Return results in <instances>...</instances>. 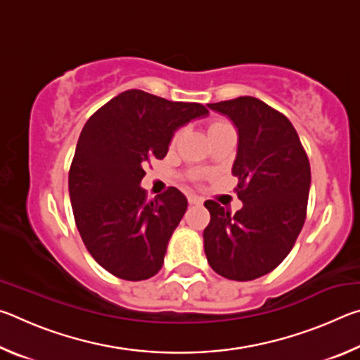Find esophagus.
I'll return each instance as SVG.
<instances>
[{"instance_id": "34e87169", "label": "esophagus", "mask_w": 360, "mask_h": 360, "mask_svg": "<svg viewBox=\"0 0 360 360\" xmlns=\"http://www.w3.org/2000/svg\"><path fill=\"white\" fill-rule=\"evenodd\" d=\"M187 200H188V205H202V200L195 197V195H188Z\"/></svg>"}]
</instances>
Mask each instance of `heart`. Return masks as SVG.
Here are the masks:
<instances>
[{
  "label": "heart",
  "mask_w": 360,
  "mask_h": 360,
  "mask_svg": "<svg viewBox=\"0 0 360 360\" xmlns=\"http://www.w3.org/2000/svg\"><path fill=\"white\" fill-rule=\"evenodd\" d=\"M229 124H225V122H214V124H211L210 130H216V129H221V127H227Z\"/></svg>",
  "instance_id": "1"
}]
</instances>
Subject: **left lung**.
I'll list each match as a JSON object with an SVG mask.
<instances>
[{"instance_id":"obj_1","label":"left lung","mask_w":360,"mask_h":360,"mask_svg":"<svg viewBox=\"0 0 360 360\" xmlns=\"http://www.w3.org/2000/svg\"><path fill=\"white\" fill-rule=\"evenodd\" d=\"M208 108L238 130L231 173L243 208L230 214L206 200L205 254L221 276L251 281L275 270L294 248L307 217L311 169L294 125L262 100L240 96Z\"/></svg>"}]
</instances>
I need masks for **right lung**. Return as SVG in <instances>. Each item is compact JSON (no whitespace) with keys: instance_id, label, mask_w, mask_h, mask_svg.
Returning a JSON list of instances; mask_svg holds the SVG:
<instances>
[{"instance_id":"obj_1","label":"right lung","mask_w":360,"mask_h":360,"mask_svg":"<svg viewBox=\"0 0 360 360\" xmlns=\"http://www.w3.org/2000/svg\"><path fill=\"white\" fill-rule=\"evenodd\" d=\"M208 109L127 90L84 125L70 168V198L87 251L111 275L127 281L154 276L168 241L187 210L176 187L148 200L139 186L144 165L163 158L174 131Z\"/></svg>"}]
</instances>
